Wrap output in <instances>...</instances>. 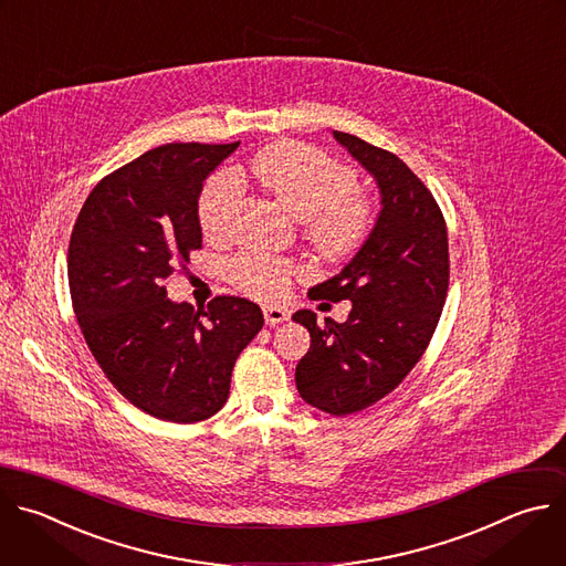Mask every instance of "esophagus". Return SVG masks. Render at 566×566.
Masks as SVG:
<instances>
[{"label":"esophagus","instance_id":"34e87169","mask_svg":"<svg viewBox=\"0 0 566 566\" xmlns=\"http://www.w3.org/2000/svg\"><path fill=\"white\" fill-rule=\"evenodd\" d=\"M264 319L269 326H275V324H282L289 319V311L282 308V306H264Z\"/></svg>","mask_w":566,"mask_h":566}]
</instances>
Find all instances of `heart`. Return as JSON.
I'll list each match as a JSON object with an SVG mask.
<instances>
[{
    "label": "heart",
    "instance_id": "1",
    "mask_svg": "<svg viewBox=\"0 0 566 566\" xmlns=\"http://www.w3.org/2000/svg\"><path fill=\"white\" fill-rule=\"evenodd\" d=\"M249 172L286 213L302 220L304 240L326 260L353 255L373 233L378 207L357 188V172L317 148L273 144L249 161ZM242 184L231 170L216 172L200 196L198 220L205 238L222 242L233 231ZM295 266L262 251L229 262L231 282L260 300L284 295Z\"/></svg>",
    "mask_w": 566,
    "mask_h": 566
}]
</instances>
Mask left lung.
<instances>
[{
  "label": "left lung",
  "instance_id": "left-lung-1",
  "mask_svg": "<svg viewBox=\"0 0 566 566\" xmlns=\"http://www.w3.org/2000/svg\"><path fill=\"white\" fill-rule=\"evenodd\" d=\"M375 177L382 211L359 253L339 275L308 291L311 300H350L348 319L317 322L297 311L311 348L295 368L304 402L350 416L387 398L424 355L449 291L444 216L424 181L391 150L333 130Z\"/></svg>",
  "mask_w": 566,
  "mask_h": 566
}]
</instances>
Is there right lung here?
I'll list each match as a JSON object with an SVG mask.
<instances>
[{"label":"right lung","mask_w":566,"mask_h":566,"mask_svg":"<svg viewBox=\"0 0 566 566\" xmlns=\"http://www.w3.org/2000/svg\"><path fill=\"white\" fill-rule=\"evenodd\" d=\"M240 142H177L108 172L86 198L69 244L82 335L108 382L139 411L175 424L216 416L238 355L262 331L258 304L218 295L175 304L164 280L202 249L198 198Z\"/></svg>","instance_id":"add662e5"}]
</instances>
